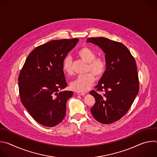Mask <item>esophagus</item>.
I'll return each instance as SVG.
<instances>
[{
    "label": "esophagus",
    "mask_w": 157,
    "mask_h": 157,
    "mask_svg": "<svg viewBox=\"0 0 157 157\" xmlns=\"http://www.w3.org/2000/svg\"><path fill=\"white\" fill-rule=\"evenodd\" d=\"M77 94L79 96H84L86 94L85 93H82V92H78Z\"/></svg>",
    "instance_id": "esophagus-1"
}]
</instances>
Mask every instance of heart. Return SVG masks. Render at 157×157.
Returning <instances> with one entry per match:
<instances>
[{
	"mask_svg": "<svg viewBox=\"0 0 157 157\" xmlns=\"http://www.w3.org/2000/svg\"><path fill=\"white\" fill-rule=\"evenodd\" d=\"M78 56L87 63L86 71H91L79 76L70 84L73 91L86 92L93 86L95 81V76L101 78L105 71L106 62L102 57H96V53L88 47H81L77 52ZM63 71L68 75L73 74V62L70 56H66L63 62Z\"/></svg>",
	"mask_w": 157,
	"mask_h": 157,
	"instance_id": "heart-1",
	"label": "heart"
}]
</instances>
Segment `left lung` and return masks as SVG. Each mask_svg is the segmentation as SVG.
Instances as JSON below:
<instances>
[{
    "mask_svg": "<svg viewBox=\"0 0 157 157\" xmlns=\"http://www.w3.org/2000/svg\"><path fill=\"white\" fill-rule=\"evenodd\" d=\"M87 42L98 45L105 53L106 70L90 91L96 99L91 109L96 121L109 124L124 117L139 91V80L135 58L124 44L104 37L89 38ZM104 92L101 95L100 93Z\"/></svg>",
    "mask_w": 157,
    "mask_h": 157,
    "instance_id": "8db88e82",
    "label": "left lung"
}]
</instances>
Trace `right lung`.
I'll list each match as a JSON object with an SVG mask.
<instances>
[{
  "label": "right lung",
  "instance_id": "add662e5",
  "mask_svg": "<svg viewBox=\"0 0 157 157\" xmlns=\"http://www.w3.org/2000/svg\"><path fill=\"white\" fill-rule=\"evenodd\" d=\"M78 38L52 40L35 48L28 56L18 76L21 102L39 124L54 127L64 119L66 102L72 91L67 86L63 62Z\"/></svg>",
  "mask_w": 157,
  "mask_h": 157
}]
</instances>
